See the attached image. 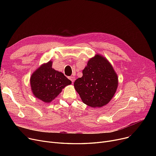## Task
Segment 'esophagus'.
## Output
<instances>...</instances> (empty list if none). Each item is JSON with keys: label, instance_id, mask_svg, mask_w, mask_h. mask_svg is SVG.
<instances>
[{"label": "esophagus", "instance_id": "obj_1", "mask_svg": "<svg viewBox=\"0 0 156 156\" xmlns=\"http://www.w3.org/2000/svg\"><path fill=\"white\" fill-rule=\"evenodd\" d=\"M69 79L72 81L73 83L74 82V81H75V77H74V76H70V77H69Z\"/></svg>", "mask_w": 156, "mask_h": 156}]
</instances>
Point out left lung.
Masks as SVG:
<instances>
[{"label":"left lung","instance_id":"left-lung-1","mask_svg":"<svg viewBox=\"0 0 156 156\" xmlns=\"http://www.w3.org/2000/svg\"><path fill=\"white\" fill-rule=\"evenodd\" d=\"M83 76L74 83L76 91L86 105L101 108L112 99L118 87V77L105 57L97 54L82 71Z\"/></svg>","mask_w":156,"mask_h":156}]
</instances>
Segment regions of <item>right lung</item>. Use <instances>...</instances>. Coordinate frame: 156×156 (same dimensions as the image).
<instances>
[{
    "label": "right lung",
    "instance_id": "1",
    "mask_svg": "<svg viewBox=\"0 0 156 156\" xmlns=\"http://www.w3.org/2000/svg\"><path fill=\"white\" fill-rule=\"evenodd\" d=\"M52 66V61L44 63L32 73L30 80L33 94L45 103L52 102L65 87L71 84V80Z\"/></svg>",
    "mask_w": 156,
    "mask_h": 156
}]
</instances>
